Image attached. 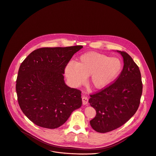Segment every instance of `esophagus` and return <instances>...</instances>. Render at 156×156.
Here are the masks:
<instances>
[{
	"label": "esophagus",
	"mask_w": 156,
	"mask_h": 156,
	"mask_svg": "<svg viewBox=\"0 0 156 156\" xmlns=\"http://www.w3.org/2000/svg\"><path fill=\"white\" fill-rule=\"evenodd\" d=\"M82 101H83V105H86L88 102V98L87 97L83 96L82 97Z\"/></svg>",
	"instance_id": "34e87169"
}]
</instances>
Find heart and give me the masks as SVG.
I'll list each match as a JSON object with an SVG mask.
<instances>
[{
	"label": "heart",
	"instance_id": "1",
	"mask_svg": "<svg viewBox=\"0 0 156 156\" xmlns=\"http://www.w3.org/2000/svg\"><path fill=\"white\" fill-rule=\"evenodd\" d=\"M122 69L121 62L117 58L89 52L81 55L76 64L70 62L65 69V75L74 87L83 84L89 76V83L95 89L109 86L118 76Z\"/></svg>",
	"mask_w": 156,
	"mask_h": 156
}]
</instances>
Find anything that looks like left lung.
I'll use <instances>...</instances> for the list:
<instances>
[{
  "instance_id": "left-lung-1",
  "label": "left lung",
  "mask_w": 156,
  "mask_h": 156,
  "mask_svg": "<svg viewBox=\"0 0 156 156\" xmlns=\"http://www.w3.org/2000/svg\"><path fill=\"white\" fill-rule=\"evenodd\" d=\"M117 51L124 61L121 73L115 82L90 95L89 100L96 111V116L90 121V124L100 133L112 131L127 122L137 111L142 94L139 67L126 52Z\"/></svg>"
}]
</instances>
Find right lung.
I'll list each match as a JSON object with an SVG mask.
<instances>
[{
  "instance_id": "1",
  "label": "right lung",
  "mask_w": 156,
  "mask_h": 156,
  "mask_svg": "<svg viewBox=\"0 0 156 156\" xmlns=\"http://www.w3.org/2000/svg\"><path fill=\"white\" fill-rule=\"evenodd\" d=\"M81 45L41 48L21 63L16 90L20 108L38 126L56 129L81 107V92L64 81V70Z\"/></svg>"
}]
</instances>
